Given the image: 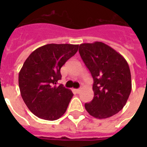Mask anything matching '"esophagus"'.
I'll return each mask as SVG.
<instances>
[{"label":"esophagus","mask_w":147,"mask_h":147,"mask_svg":"<svg viewBox=\"0 0 147 147\" xmlns=\"http://www.w3.org/2000/svg\"><path fill=\"white\" fill-rule=\"evenodd\" d=\"M75 92H76V93H79V92H81V88H78V89H75Z\"/></svg>","instance_id":"1"}]
</instances>
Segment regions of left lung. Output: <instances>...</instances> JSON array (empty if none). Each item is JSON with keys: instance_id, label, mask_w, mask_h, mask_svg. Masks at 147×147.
Returning a JSON list of instances; mask_svg holds the SVG:
<instances>
[{"instance_id": "8db88e82", "label": "left lung", "mask_w": 147, "mask_h": 147, "mask_svg": "<svg viewBox=\"0 0 147 147\" xmlns=\"http://www.w3.org/2000/svg\"><path fill=\"white\" fill-rule=\"evenodd\" d=\"M78 52L94 80V98L85 103L86 111L98 119L117 114L126 105L132 88L127 62L101 42L82 43Z\"/></svg>"}]
</instances>
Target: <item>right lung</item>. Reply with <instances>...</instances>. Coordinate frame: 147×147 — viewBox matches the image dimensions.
<instances>
[{
  "mask_svg": "<svg viewBox=\"0 0 147 147\" xmlns=\"http://www.w3.org/2000/svg\"><path fill=\"white\" fill-rule=\"evenodd\" d=\"M78 45L47 44L34 50L19 72L20 94L29 110L43 120L55 121L65 114L73 94L62 85L60 69L78 51Z\"/></svg>",
  "mask_w": 147,
  "mask_h": 147,
  "instance_id": "1",
  "label": "right lung"
}]
</instances>
